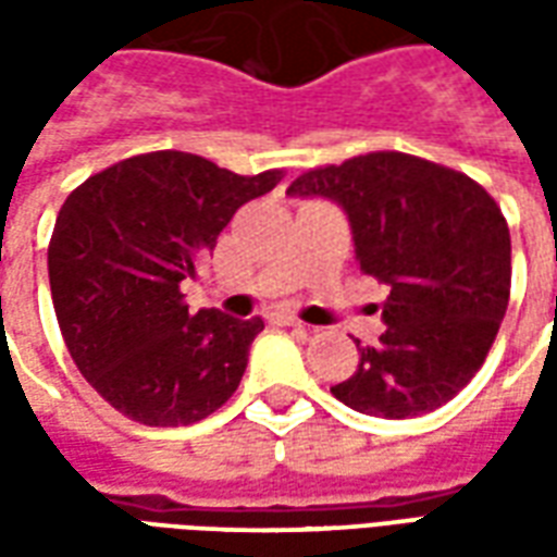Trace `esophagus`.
Here are the masks:
<instances>
[{
  "label": "esophagus",
  "instance_id": "obj_1",
  "mask_svg": "<svg viewBox=\"0 0 557 557\" xmlns=\"http://www.w3.org/2000/svg\"><path fill=\"white\" fill-rule=\"evenodd\" d=\"M271 322H274V325H286V327H304L301 325V319H295V315L292 313H271Z\"/></svg>",
  "mask_w": 557,
  "mask_h": 557
}]
</instances>
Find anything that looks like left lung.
Returning <instances> with one entry per match:
<instances>
[{"label":"left lung","instance_id":"1","mask_svg":"<svg viewBox=\"0 0 557 557\" xmlns=\"http://www.w3.org/2000/svg\"><path fill=\"white\" fill-rule=\"evenodd\" d=\"M289 196L331 199L349 218L363 274L391 286L385 331L331 387L373 418H418L474 379L510 301V230L478 182L403 151L319 166Z\"/></svg>","mask_w":557,"mask_h":557}]
</instances>
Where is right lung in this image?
Returning <instances> with one entry per match:
<instances>
[{
	"label": "right lung",
	"mask_w": 557,
	"mask_h": 557,
	"mask_svg": "<svg viewBox=\"0 0 557 557\" xmlns=\"http://www.w3.org/2000/svg\"><path fill=\"white\" fill-rule=\"evenodd\" d=\"M280 178L151 151L67 196L47 250L55 319L83 379L115 411L146 426H187L235 394L265 322L190 313L182 283L232 214Z\"/></svg>",
	"instance_id": "obj_1"
}]
</instances>
